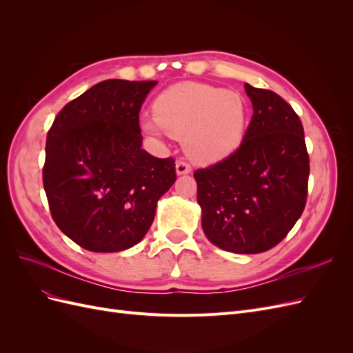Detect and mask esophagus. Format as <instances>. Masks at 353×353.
I'll return each instance as SVG.
<instances>
[{"instance_id":"1","label":"esophagus","mask_w":353,"mask_h":353,"mask_svg":"<svg viewBox=\"0 0 353 353\" xmlns=\"http://www.w3.org/2000/svg\"><path fill=\"white\" fill-rule=\"evenodd\" d=\"M175 169H176V174L178 175H187L191 172V168L187 162H184V160H178L176 165H175Z\"/></svg>"}]
</instances>
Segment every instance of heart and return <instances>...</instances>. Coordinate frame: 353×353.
Here are the masks:
<instances>
[{
	"label": "heart",
	"mask_w": 353,
	"mask_h": 353,
	"mask_svg": "<svg viewBox=\"0 0 353 353\" xmlns=\"http://www.w3.org/2000/svg\"><path fill=\"white\" fill-rule=\"evenodd\" d=\"M154 122L145 121V132L159 128L183 140L184 150L199 163H215L240 147L248 125V104L239 92L212 85L183 82L165 90L153 103Z\"/></svg>",
	"instance_id": "obj_1"
}]
</instances>
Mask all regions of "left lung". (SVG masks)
Listing matches in <instances>:
<instances>
[{
    "mask_svg": "<svg viewBox=\"0 0 353 353\" xmlns=\"http://www.w3.org/2000/svg\"><path fill=\"white\" fill-rule=\"evenodd\" d=\"M253 116L227 159L197 169L206 237L222 250L262 253L279 244L306 205L309 156L303 126L279 94L244 83Z\"/></svg>",
    "mask_w": 353,
    "mask_h": 353,
    "instance_id": "left-lung-1",
    "label": "left lung"
}]
</instances>
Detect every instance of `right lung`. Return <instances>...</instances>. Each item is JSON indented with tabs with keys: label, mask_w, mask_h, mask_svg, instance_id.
Wrapping results in <instances>:
<instances>
[{
	"label": "right lung",
	"mask_w": 353,
	"mask_h": 353,
	"mask_svg": "<svg viewBox=\"0 0 353 353\" xmlns=\"http://www.w3.org/2000/svg\"><path fill=\"white\" fill-rule=\"evenodd\" d=\"M157 81L108 79L68 103L47 135L42 181L51 216L82 249L140 243L176 179L172 157L143 150L141 105Z\"/></svg>",
	"instance_id": "add662e5"
}]
</instances>
